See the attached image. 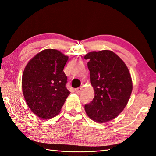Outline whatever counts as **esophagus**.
Instances as JSON below:
<instances>
[{"mask_svg": "<svg viewBox=\"0 0 156 156\" xmlns=\"http://www.w3.org/2000/svg\"><path fill=\"white\" fill-rule=\"evenodd\" d=\"M81 90H82V88L81 87H79V88H77L75 89V92L77 93V94H79L80 92H81Z\"/></svg>", "mask_w": 156, "mask_h": 156, "instance_id": "34e87169", "label": "esophagus"}]
</instances>
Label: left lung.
<instances>
[{
    "instance_id": "left-lung-1",
    "label": "left lung",
    "mask_w": 156,
    "mask_h": 156,
    "mask_svg": "<svg viewBox=\"0 0 156 156\" xmlns=\"http://www.w3.org/2000/svg\"><path fill=\"white\" fill-rule=\"evenodd\" d=\"M94 98L84 109L98 123L110 121L124 110L133 89L129 69L119 56L109 50L90 52L84 56Z\"/></svg>"
}]
</instances>
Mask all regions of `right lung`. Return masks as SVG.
Segmentation results:
<instances>
[{
    "mask_svg": "<svg viewBox=\"0 0 156 156\" xmlns=\"http://www.w3.org/2000/svg\"><path fill=\"white\" fill-rule=\"evenodd\" d=\"M68 56L56 49H48L34 56L26 66L22 89L27 104L43 119L58 115L69 95L67 76L64 72Z\"/></svg>",
    "mask_w": 156,
    "mask_h": 156,
    "instance_id": "right-lung-1",
    "label": "right lung"
}]
</instances>
